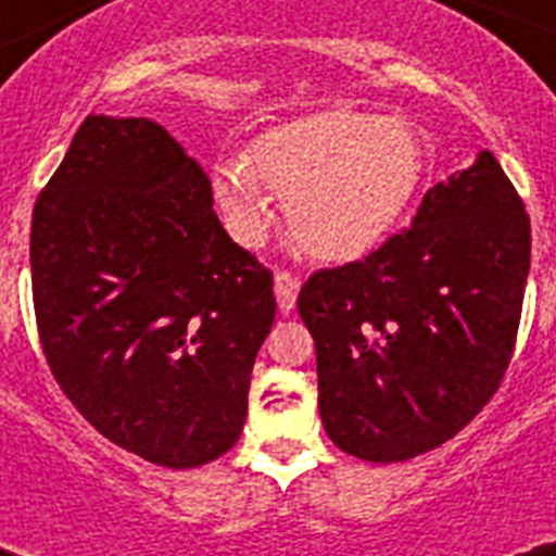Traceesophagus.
Returning a JSON list of instances; mask_svg holds the SVG:
<instances>
[{
	"label": "esophagus",
	"instance_id": "34e87169",
	"mask_svg": "<svg viewBox=\"0 0 556 556\" xmlns=\"http://www.w3.org/2000/svg\"><path fill=\"white\" fill-rule=\"evenodd\" d=\"M274 291H277L279 312L288 314L294 308L296 294H300V279H296L294 274H288V270H277V274H274Z\"/></svg>",
	"mask_w": 556,
	"mask_h": 556
}]
</instances>
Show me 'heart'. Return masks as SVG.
<instances>
[{
  "label": "heart",
  "instance_id": "b5f03b06",
  "mask_svg": "<svg viewBox=\"0 0 556 556\" xmlns=\"http://www.w3.org/2000/svg\"><path fill=\"white\" fill-rule=\"evenodd\" d=\"M424 169L427 150L409 121L334 106L270 126L244 159L216 161L210 181L239 242L265 239L270 190L286 195L288 230L308 256L355 262L392 233Z\"/></svg>",
  "mask_w": 556,
  "mask_h": 556
}]
</instances>
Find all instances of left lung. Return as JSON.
<instances>
[{
	"mask_svg": "<svg viewBox=\"0 0 556 556\" xmlns=\"http://www.w3.org/2000/svg\"><path fill=\"white\" fill-rule=\"evenodd\" d=\"M531 268V222L484 150L427 190L413 227L300 288L329 439L406 462L473 421L500 389Z\"/></svg>",
	"mask_w": 556,
	"mask_h": 556,
	"instance_id": "obj_1",
	"label": "left lung"
}]
</instances>
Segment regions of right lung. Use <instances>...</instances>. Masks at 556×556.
<instances>
[{"label": "right lung", "mask_w": 556, "mask_h": 556, "mask_svg": "<svg viewBox=\"0 0 556 556\" xmlns=\"http://www.w3.org/2000/svg\"><path fill=\"white\" fill-rule=\"evenodd\" d=\"M30 286L48 366L100 435L173 470L239 441L274 277L164 126L83 121L34 207Z\"/></svg>", "instance_id": "obj_1"}]
</instances>
